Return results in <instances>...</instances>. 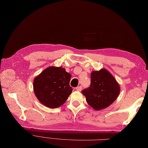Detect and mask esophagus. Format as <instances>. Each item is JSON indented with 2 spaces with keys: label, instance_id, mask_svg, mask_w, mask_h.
<instances>
[{
  "label": "esophagus",
  "instance_id": "obj_1",
  "mask_svg": "<svg viewBox=\"0 0 148 148\" xmlns=\"http://www.w3.org/2000/svg\"><path fill=\"white\" fill-rule=\"evenodd\" d=\"M76 90L77 91H81V90H82V87H81V86L77 87L76 88Z\"/></svg>",
  "mask_w": 148,
  "mask_h": 148
}]
</instances>
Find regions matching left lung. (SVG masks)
<instances>
[{
    "mask_svg": "<svg viewBox=\"0 0 148 148\" xmlns=\"http://www.w3.org/2000/svg\"><path fill=\"white\" fill-rule=\"evenodd\" d=\"M121 87L114 77L104 68L91 73L90 87L81 92L94 110L99 111L113 103L119 95Z\"/></svg>",
    "mask_w": 148,
    "mask_h": 148,
    "instance_id": "8db88e82",
    "label": "left lung"
}]
</instances>
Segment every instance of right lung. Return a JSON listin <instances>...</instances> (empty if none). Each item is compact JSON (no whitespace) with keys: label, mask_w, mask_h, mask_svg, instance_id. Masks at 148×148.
I'll list each match as a JSON object with an SVG mask.
<instances>
[{"label":"right lung","mask_w":148,"mask_h":148,"mask_svg":"<svg viewBox=\"0 0 148 148\" xmlns=\"http://www.w3.org/2000/svg\"><path fill=\"white\" fill-rule=\"evenodd\" d=\"M71 76L62 67H48L34 79L35 95L41 103L48 108L60 107L72 92L69 85Z\"/></svg>","instance_id":"add662e5"}]
</instances>
